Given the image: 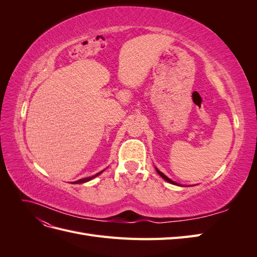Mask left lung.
Returning a JSON list of instances; mask_svg holds the SVG:
<instances>
[{
	"instance_id": "8db88e82",
	"label": "left lung",
	"mask_w": 257,
	"mask_h": 257,
	"mask_svg": "<svg viewBox=\"0 0 257 257\" xmlns=\"http://www.w3.org/2000/svg\"><path fill=\"white\" fill-rule=\"evenodd\" d=\"M155 169H157V172H158V174L163 178V179H164V180H166L167 182H169V183H172V184H175V185H179L177 182H175V181H173V180H170V179L168 178V177H166L164 174H163V173H161L160 172V170L158 169V168H155Z\"/></svg>"
}]
</instances>
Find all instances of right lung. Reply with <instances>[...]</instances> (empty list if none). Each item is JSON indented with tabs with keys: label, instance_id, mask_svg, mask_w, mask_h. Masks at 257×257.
Here are the masks:
<instances>
[{
	"label": "right lung",
	"instance_id": "1",
	"mask_svg": "<svg viewBox=\"0 0 257 257\" xmlns=\"http://www.w3.org/2000/svg\"><path fill=\"white\" fill-rule=\"evenodd\" d=\"M103 172H104V170H103ZM103 172H99L98 174H96V175H94V176H92V177H88V178H83V179H80V180H77V181H75L74 183H77V184H78V183H84V182H88V181L92 180L93 178H95V177H97L98 175L102 174Z\"/></svg>",
	"mask_w": 257,
	"mask_h": 257
}]
</instances>
